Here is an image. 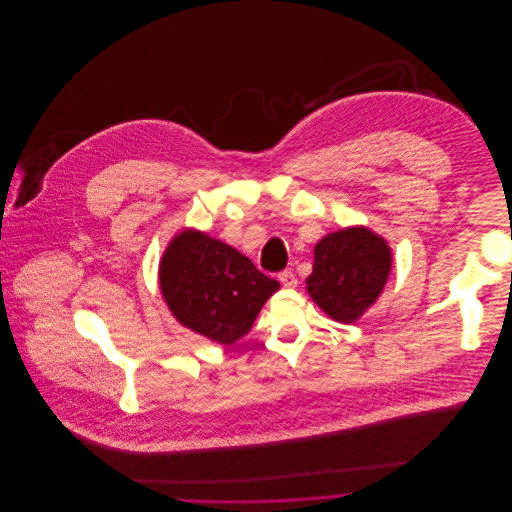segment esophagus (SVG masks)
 <instances>
[{"label": "esophagus", "mask_w": 512, "mask_h": 512, "mask_svg": "<svg viewBox=\"0 0 512 512\" xmlns=\"http://www.w3.org/2000/svg\"><path fill=\"white\" fill-rule=\"evenodd\" d=\"M278 280L282 282L284 288H295V286H297V278H295V274H293L292 270L282 272V274L278 276Z\"/></svg>", "instance_id": "esophagus-1"}]
</instances>
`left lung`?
<instances>
[{"label": "left lung", "instance_id": "left-lung-1", "mask_svg": "<svg viewBox=\"0 0 512 512\" xmlns=\"http://www.w3.org/2000/svg\"><path fill=\"white\" fill-rule=\"evenodd\" d=\"M392 272L388 242L363 224L323 236L305 280L311 299L337 323H355L380 297Z\"/></svg>", "mask_w": 512, "mask_h": 512}]
</instances>
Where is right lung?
<instances>
[{"label": "right lung", "mask_w": 512, "mask_h": 512, "mask_svg": "<svg viewBox=\"0 0 512 512\" xmlns=\"http://www.w3.org/2000/svg\"><path fill=\"white\" fill-rule=\"evenodd\" d=\"M157 276L171 315L224 347L250 331L262 305L280 290L236 248L197 228L169 240Z\"/></svg>", "instance_id": "right-lung-1"}]
</instances>
